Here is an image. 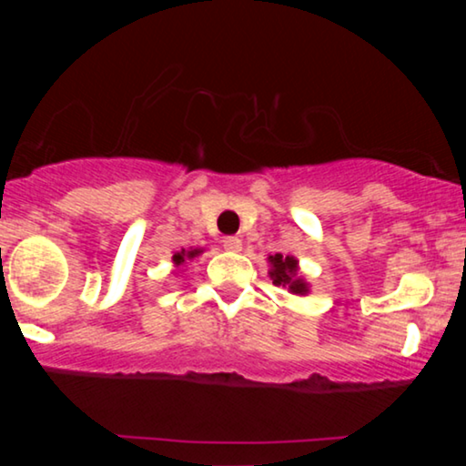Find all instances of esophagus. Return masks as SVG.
Segmentation results:
<instances>
[{"label": "esophagus", "instance_id": "34e87169", "mask_svg": "<svg viewBox=\"0 0 466 466\" xmlns=\"http://www.w3.org/2000/svg\"><path fill=\"white\" fill-rule=\"evenodd\" d=\"M222 246L228 252H239L241 250V239L239 238H225L222 239Z\"/></svg>", "mask_w": 466, "mask_h": 466}]
</instances>
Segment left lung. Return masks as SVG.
Instances as JSON below:
<instances>
[{
    "instance_id": "left-lung-1",
    "label": "left lung",
    "mask_w": 466,
    "mask_h": 466,
    "mask_svg": "<svg viewBox=\"0 0 466 466\" xmlns=\"http://www.w3.org/2000/svg\"><path fill=\"white\" fill-rule=\"evenodd\" d=\"M269 263L273 265L269 271L273 284L289 286V290L295 292V295H305V292H308V284H305L301 278H297V260L295 258L276 254V257H269Z\"/></svg>"
}]
</instances>
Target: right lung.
Returning a JSON list of instances; mask_svg holds the SVG:
<instances>
[{
    "label": "right lung",
    "mask_w": 466,
    "mask_h": 466,
    "mask_svg": "<svg viewBox=\"0 0 466 466\" xmlns=\"http://www.w3.org/2000/svg\"><path fill=\"white\" fill-rule=\"evenodd\" d=\"M203 250H182V252H176L174 254V263L176 265H182L184 263V258H195L197 257V254H201Z\"/></svg>",
    "instance_id": "right-lung-1"
}]
</instances>
